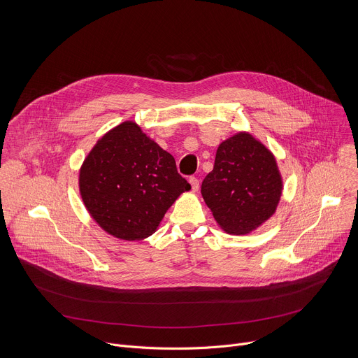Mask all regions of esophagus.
Returning a JSON list of instances; mask_svg holds the SVG:
<instances>
[{"label": "esophagus", "mask_w": 358, "mask_h": 358, "mask_svg": "<svg viewBox=\"0 0 358 358\" xmlns=\"http://www.w3.org/2000/svg\"><path fill=\"white\" fill-rule=\"evenodd\" d=\"M189 184H191V189H192V192H196L198 191V188H199V182H198V180L195 178V177H189Z\"/></svg>", "instance_id": "34e87169"}]
</instances>
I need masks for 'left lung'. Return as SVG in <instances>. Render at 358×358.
Masks as SVG:
<instances>
[{"instance_id":"left-lung-1","label":"left lung","mask_w":358,"mask_h":358,"mask_svg":"<svg viewBox=\"0 0 358 358\" xmlns=\"http://www.w3.org/2000/svg\"><path fill=\"white\" fill-rule=\"evenodd\" d=\"M283 180L273 152L248 131L224 140L214 170L201 194L221 229L245 235L266 222L278 208Z\"/></svg>"}]
</instances>
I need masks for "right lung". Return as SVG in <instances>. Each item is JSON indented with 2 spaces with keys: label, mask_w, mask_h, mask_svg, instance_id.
Listing matches in <instances>:
<instances>
[{
  "label": "right lung",
  "mask_w": 358,
  "mask_h": 358,
  "mask_svg": "<svg viewBox=\"0 0 358 358\" xmlns=\"http://www.w3.org/2000/svg\"><path fill=\"white\" fill-rule=\"evenodd\" d=\"M191 185L174 157L131 120L101 136L79 171V192L94 222L123 241L155 234Z\"/></svg>",
  "instance_id": "add662e5"
}]
</instances>
